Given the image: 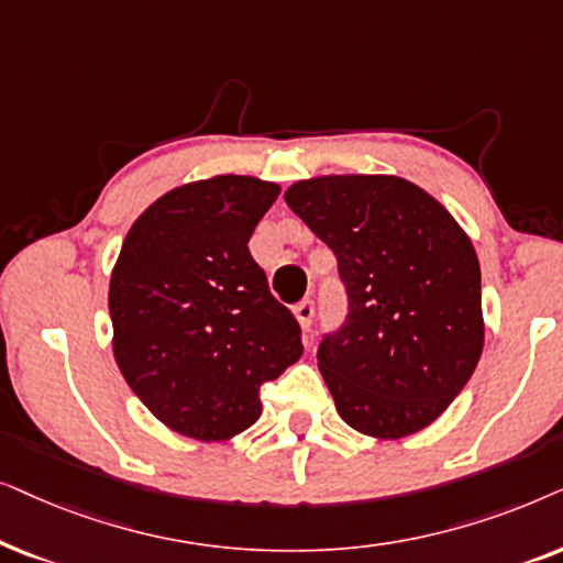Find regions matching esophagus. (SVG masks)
<instances>
[{"label": "esophagus", "mask_w": 563, "mask_h": 563, "mask_svg": "<svg viewBox=\"0 0 563 563\" xmlns=\"http://www.w3.org/2000/svg\"><path fill=\"white\" fill-rule=\"evenodd\" d=\"M294 313H296L298 324H301L303 332H309L311 324H313V301H309V298H306V301H301V303L296 306Z\"/></svg>", "instance_id": "obj_1"}]
</instances>
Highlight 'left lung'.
Masks as SVG:
<instances>
[{
	"instance_id": "left-lung-1",
	"label": "left lung",
	"mask_w": 563,
	"mask_h": 563,
	"mask_svg": "<svg viewBox=\"0 0 563 563\" xmlns=\"http://www.w3.org/2000/svg\"><path fill=\"white\" fill-rule=\"evenodd\" d=\"M286 203L334 252L347 319L319 344V371L352 430L399 440L432 424L484 350L482 269L459 221L394 175H327Z\"/></svg>"
}]
</instances>
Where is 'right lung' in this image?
<instances>
[{
  "mask_svg": "<svg viewBox=\"0 0 563 563\" xmlns=\"http://www.w3.org/2000/svg\"><path fill=\"white\" fill-rule=\"evenodd\" d=\"M277 195L246 175L175 187L133 221L112 267L118 368L162 424L200 443L257 422L260 386L303 352L246 246Z\"/></svg>",
  "mask_w": 563,
  "mask_h": 563,
  "instance_id": "1",
  "label": "right lung"
}]
</instances>
